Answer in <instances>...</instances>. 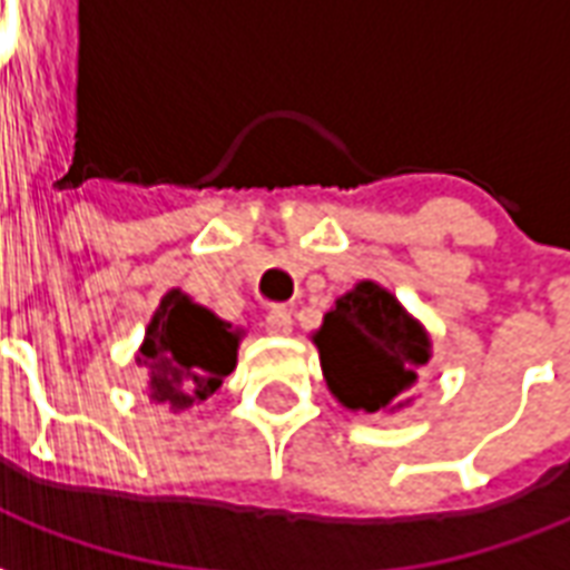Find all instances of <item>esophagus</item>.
Listing matches in <instances>:
<instances>
[{"mask_svg": "<svg viewBox=\"0 0 570 570\" xmlns=\"http://www.w3.org/2000/svg\"><path fill=\"white\" fill-rule=\"evenodd\" d=\"M265 330L272 335H289L293 333V314L286 308H272L265 314Z\"/></svg>", "mask_w": 570, "mask_h": 570, "instance_id": "34e87169", "label": "esophagus"}]
</instances>
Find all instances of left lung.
I'll list each match as a JSON object with an SVG mask.
<instances>
[{
	"mask_svg": "<svg viewBox=\"0 0 570 570\" xmlns=\"http://www.w3.org/2000/svg\"><path fill=\"white\" fill-rule=\"evenodd\" d=\"M321 351L326 387L351 412H396L412 403L421 366L430 360V335L396 296L360 281L335 298L323 326L311 335Z\"/></svg>",
	"mask_w": 570,
	"mask_h": 570,
	"instance_id": "obj_1",
	"label": "left lung"
}]
</instances>
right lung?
Returning a JSON list of instances; mask_svg holds the SVG:
<instances>
[{
  "instance_id": "1",
  "label": "right lung",
  "mask_w": 570,
  "mask_h": 570,
  "mask_svg": "<svg viewBox=\"0 0 570 570\" xmlns=\"http://www.w3.org/2000/svg\"><path fill=\"white\" fill-rule=\"evenodd\" d=\"M237 345L240 330L232 323L191 302L183 289L164 293L137 357L149 372V400L170 412L204 403L237 366Z\"/></svg>"
}]
</instances>
